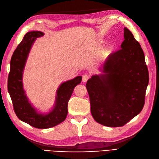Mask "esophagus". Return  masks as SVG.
Segmentation results:
<instances>
[{
  "label": "esophagus",
  "instance_id": "1",
  "mask_svg": "<svg viewBox=\"0 0 159 159\" xmlns=\"http://www.w3.org/2000/svg\"><path fill=\"white\" fill-rule=\"evenodd\" d=\"M89 79V75H88V74H85L82 76V81H84V82L87 81Z\"/></svg>",
  "mask_w": 159,
  "mask_h": 159
}]
</instances>
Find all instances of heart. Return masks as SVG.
Instances as JSON below:
<instances>
[{
  "instance_id": "b5f03b06",
  "label": "heart",
  "mask_w": 159,
  "mask_h": 159,
  "mask_svg": "<svg viewBox=\"0 0 159 159\" xmlns=\"http://www.w3.org/2000/svg\"><path fill=\"white\" fill-rule=\"evenodd\" d=\"M111 51H112V48L110 46L107 47L106 48L103 50L102 55H104V56H107V55H109L111 53Z\"/></svg>"
}]
</instances>
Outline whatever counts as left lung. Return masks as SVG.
I'll return each instance as SVG.
<instances>
[{
    "mask_svg": "<svg viewBox=\"0 0 159 159\" xmlns=\"http://www.w3.org/2000/svg\"><path fill=\"white\" fill-rule=\"evenodd\" d=\"M121 49L102 66L105 74L93 75L86 84L91 113L102 125L119 127L142 111L149 81L144 52L126 27Z\"/></svg>",
    "mask_w": 159,
    "mask_h": 159,
    "instance_id": "1",
    "label": "left lung"
}]
</instances>
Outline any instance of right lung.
Returning <instances> with one entry per match:
<instances>
[{
    "label": "right lung",
    "instance_id": "add662e5",
    "mask_svg": "<svg viewBox=\"0 0 159 159\" xmlns=\"http://www.w3.org/2000/svg\"><path fill=\"white\" fill-rule=\"evenodd\" d=\"M44 33L31 31L26 33L15 50L11 60L8 77V91L13 105L14 111L20 120L37 128H49L63 122L67 115V105L76 85L82 80L81 76L63 83L57 90L56 104L52 111L45 116L39 114L29 102L22 84V75L26 59L36 38Z\"/></svg>",
    "mask_w": 159,
    "mask_h": 159
}]
</instances>
